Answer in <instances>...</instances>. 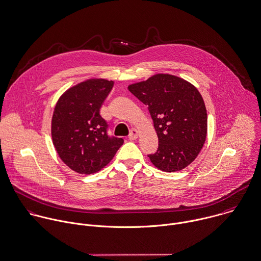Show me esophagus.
<instances>
[{"label": "esophagus", "mask_w": 261, "mask_h": 261, "mask_svg": "<svg viewBox=\"0 0 261 261\" xmlns=\"http://www.w3.org/2000/svg\"><path fill=\"white\" fill-rule=\"evenodd\" d=\"M138 136H139V132H138L136 128H133V129L130 130V134H129V136H128V139H129L130 141H134V140H136V139L138 138Z\"/></svg>", "instance_id": "esophagus-1"}]
</instances>
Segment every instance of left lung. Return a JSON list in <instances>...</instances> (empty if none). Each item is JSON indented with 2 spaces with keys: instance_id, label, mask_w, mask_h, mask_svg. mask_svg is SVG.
Wrapping results in <instances>:
<instances>
[{
  "instance_id": "1",
  "label": "left lung",
  "mask_w": 261,
  "mask_h": 261,
  "mask_svg": "<svg viewBox=\"0 0 261 261\" xmlns=\"http://www.w3.org/2000/svg\"><path fill=\"white\" fill-rule=\"evenodd\" d=\"M128 90L148 106L159 147L148 155L158 169L180 171L199 154L205 142L207 114L198 90L182 78L157 74Z\"/></svg>"
}]
</instances>
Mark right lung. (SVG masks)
<instances>
[{
    "mask_svg": "<svg viewBox=\"0 0 261 261\" xmlns=\"http://www.w3.org/2000/svg\"><path fill=\"white\" fill-rule=\"evenodd\" d=\"M114 85L105 79H89L69 88L58 100L51 118V138L62 161L80 174L98 172L123 144L107 135L100 108Z\"/></svg>",
    "mask_w": 261,
    "mask_h": 261,
    "instance_id": "add662e5",
    "label": "right lung"
}]
</instances>
